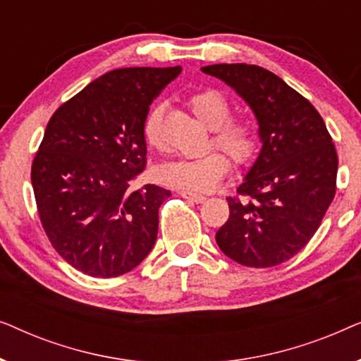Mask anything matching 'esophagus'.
Wrapping results in <instances>:
<instances>
[{
  "instance_id": "esophagus-1",
  "label": "esophagus",
  "mask_w": 361,
  "mask_h": 361,
  "mask_svg": "<svg viewBox=\"0 0 361 361\" xmlns=\"http://www.w3.org/2000/svg\"><path fill=\"white\" fill-rule=\"evenodd\" d=\"M180 197H184V199L190 200V202H195V204H202V202L205 200V197L202 194H195V192H189V190H180L179 192Z\"/></svg>"
}]
</instances>
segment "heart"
<instances>
[{
  "mask_svg": "<svg viewBox=\"0 0 361 361\" xmlns=\"http://www.w3.org/2000/svg\"><path fill=\"white\" fill-rule=\"evenodd\" d=\"M187 102L194 115L212 130V142L216 147L225 150L238 166L251 161L258 147V130L248 118L230 115L231 103L224 92L202 88L192 93ZM162 113V105H154L142 123V137L152 149L164 147ZM221 152L210 147L199 156L164 162L157 169V177L180 190H210L230 169V159L226 152Z\"/></svg>",
  "mask_w": 361,
  "mask_h": 361,
  "instance_id": "obj_1",
  "label": "heart"
}]
</instances>
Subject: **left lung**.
Masks as SVG:
<instances>
[{"label": "left lung", "mask_w": 361, "mask_h": 361, "mask_svg": "<svg viewBox=\"0 0 361 361\" xmlns=\"http://www.w3.org/2000/svg\"><path fill=\"white\" fill-rule=\"evenodd\" d=\"M251 106L263 147L216 231L220 250L250 268L298 255L320 226L337 190L338 156L312 103L273 72L248 63L202 67Z\"/></svg>", "instance_id": "1"}]
</instances>
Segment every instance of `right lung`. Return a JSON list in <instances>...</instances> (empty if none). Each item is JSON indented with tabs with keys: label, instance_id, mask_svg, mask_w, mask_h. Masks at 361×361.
<instances>
[{
	"label": "right lung",
	"instance_id": "1",
	"mask_svg": "<svg viewBox=\"0 0 361 361\" xmlns=\"http://www.w3.org/2000/svg\"><path fill=\"white\" fill-rule=\"evenodd\" d=\"M177 67L116 68L62 103L34 156L31 182L54 250L83 274L116 278L156 243L171 190L131 182L146 167L142 123Z\"/></svg>",
	"mask_w": 361,
	"mask_h": 361
}]
</instances>
